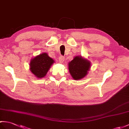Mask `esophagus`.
Segmentation results:
<instances>
[{
  "label": "esophagus",
  "mask_w": 129,
  "mask_h": 129,
  "mask_svg": "<svg viewBox=\"0 0 129 129\" xmlns=\"http://www.w3.org/2000/svg\"><path fill=\"white\" fill-rule=\"evenodd\" d=\"M64 59H65V58L64 57V56L61 55L59 58V61L60 62V63H62V62H63L64 61Z\"/></svg>",
  "instance_id": "1"
}]
</instances>
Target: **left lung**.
<instances>
[{
    "label": "left lung",
    "mask_w": 129,
    "mask_h": 129,
    "mask_svg": "<svg viewBox=\"0 0 129 129\" xmlns=\"http://www.w3.org/2000/svg\"><path fill=\"white\" fill-rule=\"evenodd\" d=\"M90 62L81 56H76L69 63V70L74 80H80L87 74L90 68Z\"/></svg>",
    "instance_id": "8db88e82"
}]
</instances>
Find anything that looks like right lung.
I'll use <instances>...</instances> for the list:
<instances>
[{
  "instance_id": "obj_1",
  "label": "right lung",
  "mask_w": 129,
  "mask_h": 129,
  "mask_svg": "<svg viewBox=\"0 0 129 129\" xmlns=\"http://www.w3.org/2000/svg\"><path fill=\"white\" fill-rule=\"evenodd\" d=\"M53 62L47 53H42L31 60L30 70L38 78H42L46 76Z\"/></svg>"
}]
</instances>
